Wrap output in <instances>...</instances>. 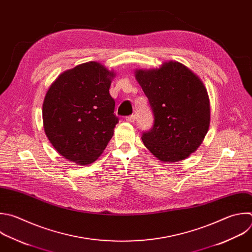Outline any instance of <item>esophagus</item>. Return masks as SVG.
<instances>
[{
    "instance_id": "esophagus-1",
    "label": "esophagus",
    "mask_w": 252,
    "mask_h": 252,
    "mask_svg": "<svg viewBox=\"0 0 252 252\" xmlns=\"http://www.w3.org/2000/svg\"><path fill=\"white\" fill-rule=\"evenodd\" d=\"M126 122H128V123H134V121H135V115H130V116L126 117Z\"/></svg>"
}]
</instances>
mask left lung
Segmentation results:
<instances>
[{
    "mask_svg": "<svg viewBox=\"0 0 252 252\" xmlns=\"http://www.w3.org/2000/svg\"><path fill=\"white\" fill-rule=\"evenodd\" d=\"M154 124L142 133L145 147L162 162H178L197 150L210 126V100L201 79L177 61L137 69Z\"/></svg>",
    "mask_w": 252,
    "mask_h": 252,
    "instance_id": "left-lung-1",
    "label": "left lung"
}]
</instances>
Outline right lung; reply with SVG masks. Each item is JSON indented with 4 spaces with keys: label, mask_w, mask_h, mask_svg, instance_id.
I'll return each instance as SVG.
<instances>
[{
    "label": "right lung",
    "mask_w": 252,
    "mask_h": 252,
    "mask_svg": "<svg viewBox=\"0 0 252 252\" xmlns=\"http://www.w3.org/2000/svg\"><path fill=\"white\" fill-rule=\"evenodd\" d=\"M113 71L99 62L80 64L60 74L42 106L43 127L57 152L79 165L102 154L119 118L109 89Z\"/></svg>",
    "instance_id": "1"
}]
</instances>
